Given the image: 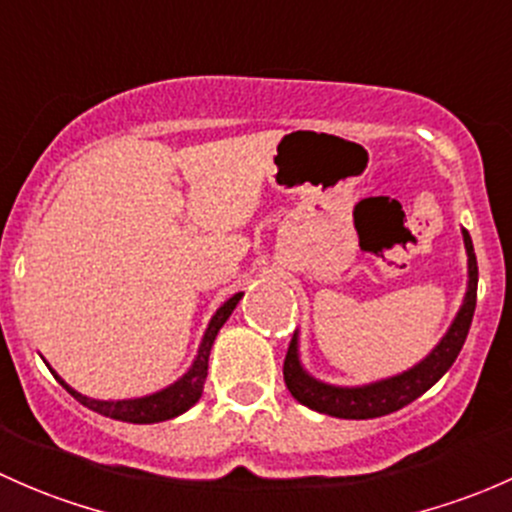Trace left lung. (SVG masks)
Listing matches in <instances>:
<instances>
[{
  "label": "left lung",
  "mask_w": 512,
  "mask_h": 512,
  "mask_svg": "<svg viewBox=\"0 0 512 512\" xmlns=\"http://www.w3.org/2000/svg\"><path fill=\"white\" fill-rule=\"evenodd\" d=\"M463 234V246L468 254V286L463 303L453 318L451 328L441 337L439 345L429 352L421 362H416L409 370L394 374V377L379 379V382L362 384V387H337L315 379L313 374L305 372L300 365L298 355V333L293 335L291 347H288L286 362H283V379H286L288 392L305 404L308 409L337 419H374V416L392 414L397 409L407 407L414 399H419L426 389L434 387L449 367L456 362L463 342H466L468 328H471L473 310H476V291H478V263L473 254V241L466 229Z\"/></svg>",
  "instance_id": "obj_1"
}]
</instances>
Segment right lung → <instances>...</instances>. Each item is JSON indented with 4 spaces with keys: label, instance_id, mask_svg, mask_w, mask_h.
I'll return each instance as SVG.
<instances>
[{
    "label": "right lung",
    "instance_id": "1",
    "mask_svg": "<svg viewBox=\"0 0 512 512\" xmlns=\"http://www.w3.org/2000/svg\"><path fill=\"white\" fill-rule=\"evenodd\" d=\"M241 295L244 293L231 295L217 313L212 315L207 330H204L202 342H199V350H197V357H194L192 367H189L177 382H172L170 387L160 389V392L155 394H147V397H138V399H91L86 397V394L76 392L73 387H68V384L63 382L51 367L49 370L54 372V377L59 379L63 387H66V392L71 394L73 399H78L83 407L93 409V412L110 416V419L130 421V424H157V421L175 419V416L187 412L189 407H194V404L199 402V397H202L204 379H207V370H209V352H212V345L214 340H217L221 325H224L226 320H229V315L234 313Z\"/></svg>",
    "mask_w": 512,
    "mask_h": 512
}]
</instances>
